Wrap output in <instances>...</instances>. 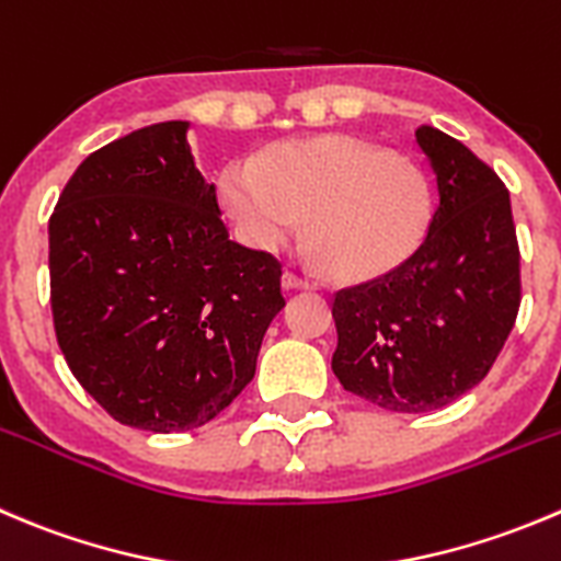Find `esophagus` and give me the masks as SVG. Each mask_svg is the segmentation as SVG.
<instances>
[{
  "label": "esophagus",
  "instance_id": "1",
  "mask_svg": "<svg viewBox=\"0 0 561 561\" xmlns=\"http://www.w3.org/2000/svg\"><path fill=\"white\" fill-rule=\"evenodd\" d=\"M285 287L287 290H314V282L307 279V276H301L298 271H285Z\"/></svg>",
  "mask_w": 561,
  "mask_h": 561
}]
</instances>
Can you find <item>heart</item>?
I'll return each mask as SVG.
<instances>
[{"label": "heart", "instance_id": "1", "mask_svg": "<svg viewBox=\"0 0 561 561\" xmlns=\"http://www.w3.org/2000/svg\"><path fill=\"white\" fill-rule=\"evenodd\" d=\"M219 194L249 243L304 247L334 279H369L411 257L433 219L416 164L347 136L290 139L221 172Z\"/></svg>", "mask_w": 561, "mask_h": 561}]
</instances>
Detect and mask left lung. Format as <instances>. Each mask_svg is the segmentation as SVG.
<instances>
[{
    "instance_id": "1",
    "label": "left lung",
    "mask_w": 561,
    "mask_h": 561,
    "mask_svg": "<svg viewBox=\"0 0 561 561\" xmlns=\"http://www.w3.org/2000/svg\"><path fill=\"white\" fill-rule=\"evenodd\" d=\"M416 145L438 188L425 241L405 263L331 301V369L347 391L394 413L436 411L474 389L520 307L507 186L444 130L422 125Z\"/></svg>"
}]
</instances>
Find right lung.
I'll return each instance as SVG.
<instances>
[{
  "mask_svg": "<svg viewBox=\"0 0 561 561\" xmlns=\"http://www.w3.org/2000/svg\"><path fill=\"white\" fill-rule=\"evenodd\" d=\"M186 134L170 119L90 153L48 219L59 351L108 416L150 433L225 411L285 307L279 260L230 241Z\"/></svg>",
  "mask_w": 561,
  "mask_h": 561,
  "instance_id": "add662e5",
  "label": "right lung"
}]
</instances>
